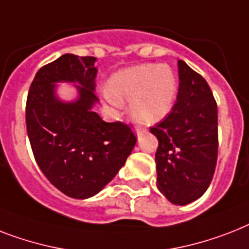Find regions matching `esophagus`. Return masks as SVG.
Returning a JSON list of instances; mask_svg holds the SVG:
<instances>
[{"label": "esophagus", "instance_id": "34e87169", "mask_svg": "<svg viewBox=\"0 0 249 249\" xmlns=\"http://www.w3.org/2000/svg\"><path fill=\"white\" fill-rule=\"evenodd\" d=\"M142 129H141V128H135V133H137V135H141V134H142Z\"/></svg>", "mask_w": 249, "mask_h": 249}]
</instances>
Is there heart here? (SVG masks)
Here are the masks:
<instances>
[{
  "mask_svg": "<svg viewBox=\"0 0 249 249\" xmlns=\"http://www.w3.org/2000/svg\"><path fill=\"white\" fill-rule=\"evenodd\" d=\"M177 92L178 80L169 66L143 64L115 72L104 89V98L116 108H120L124 101H130L131 120L149 126L170 114Z\"/></svg>",
  "mask_w": 249,
  "mask_h": 249,
  "instance_id": "obj_1",
  "label": "heart"
}]
</instances>
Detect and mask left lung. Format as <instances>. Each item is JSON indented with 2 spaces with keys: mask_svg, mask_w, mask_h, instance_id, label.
<instances>
[{
  "mask_svg": "<svg viewBox=\"0 0 249 249\" xmlns=\"http://www.w3.org/2000/svg\"><path fill=\"white\" fill-rule=\"evenodd\" d=\"M179 90L173 110L151 126L159 139L157 188L174 205L201 197L215 174L219 148L217 105L205 78L178 61Z\"/></svg>",
  "mask_w": 249,
  "mask_h": 249,
  "instance_id": "1",
  "label": "left lung"
}]
</instances>
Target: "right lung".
Listing matches in <instances>:
<instances>
[{
  "label": "right lung",
  "instance_id": "add662e5",
  "mask_svg": "<svg viewBox=\"0 0 249 249\" xmlns=\"http://www.w3.org/2000/svg\"><path fill=\"white\" fill-rule=\"evenodd\" d=\"M96 57L66 53L42 66L30 84L25 120L34 159L48 180L69 197L97 195L124 166L137 138L128 124L106 123L96 104ZM79 82V98L62 103L54 82Z\"/></svg>",
  "mask_w": 249,
  "mask_h": 249
}]
</instances>
